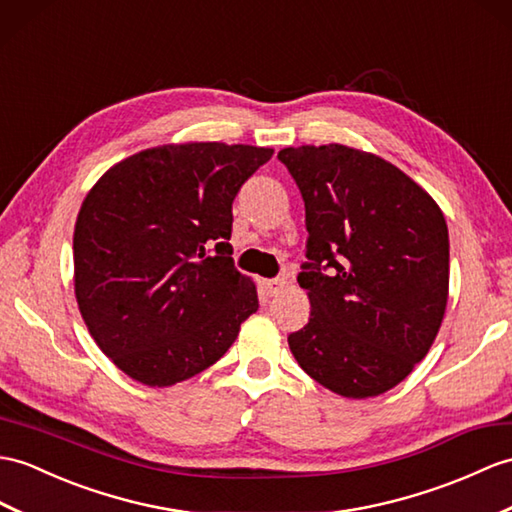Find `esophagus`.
I'll return each mask as SVG.
<instances>
[{
  "label": "esophagus",
  "mask_w": 512,
  "mask_h": 512,
  "mask_svg": "<svg viewBox=\"0 0 512 512\" xmlns=\"http://www.w3.org/2000/svg\"><path fill=\"white\" fill-rule=\"evenodd\" d=\"M261 288H264L266 294L277 296V294L283 292L285 281H283V279H261Z\"/></svg>",
  "instance_id": "obj_1"
}]
</instances>
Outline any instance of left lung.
I'll return each instance as SVG.
<instances>
[{"instance_id": "left-lung-1", "label": "left lung", "mask_w": 512, "mask_h": 512, "mask_svg": "<svg viewBox=\"0 0 512 512\" xmlns=\"http://www.w3.org/2000/svg\"><path fill=\"white\" fill-rule=\"evenodd\" d=\"M305 202L312 314L288 336L320 386L351 399L406 379L443 323L449 233L432 196L395 165L340 144L283 148Z\"/></svg>"}]
</instances>
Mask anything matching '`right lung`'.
<instances>
[{
    "label": "right lung",
    "mask_w": 512,
    "mask_h": 512,
    "mask_svg": "<svg viewBox=\"0 0 512 512\" xmlns=\"http://www.w3.org/2000/svg\"><path fill=\"white\" fill-rule=\"evenodd\" d=\"M272 148L183 144L113 165L74 231L80 314L98 347L137 382L172 386L218 362L257 312L233 264V200Z\"/></svg>",
    "instance_id": "obj_1"
}]
</instances>
